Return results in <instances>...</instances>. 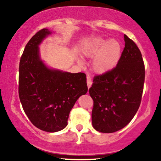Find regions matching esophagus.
<instances>
[{
	"label": "esophagus",
	"mask_w": 161,
	"mask_h": 161,
	"mask_svg": "<svg viewBox=\"0 0 161 161\" xmlns=\"http://www.w3.org/2000/svg\"><path fill=\"white\" fill-rule=\"evenodd\" d=\"M86 83H87L88 88H90V87L92 86V79H91V78H90L89 76H87Z\"/></svg>",
	"instance_id": "34e87169"
}]
</instances>
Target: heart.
I'll return each instance as SVG.
<instances>
[{
    "instance_id": "1",
    "label": "heart",
    "mask_w": 161,
    "mask_h": 161,
    "mask_svg": "<svg viewBox=\"0 0 161 161\" xmlns=\"http://www.w3.org/2000/svg\"><path fill=\"white\" fill-rule=\"evenodd\" d=\"M83 53L87 57L95 56L92 67L95 72L104 73L118 63L122 55V45L116 39L106 41L102 37H94L88 42Z\"/></svg>"
}]
</instances>
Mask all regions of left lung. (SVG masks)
<instances>
[{
    "label": "left lung",
    "mask_w": 161,
    "mask_h": 161,
    "mask_svg": "<svg viewBox=\"0 0 161 161\" xmlns=\"http://www.w3.org/2000/svg\"><path fill=\"white\" fill-rule=\"evenodd\" d=\"M125 45L117 65L95 75L89 94L94 101L93 127L101 133L119 130L130 121L140 106L145 79L142 53L125 34Z\"/></svg>",
    "instance_id": "left-lung-1"
}]
</instances>
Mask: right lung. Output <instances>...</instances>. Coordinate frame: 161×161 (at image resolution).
Instances as JSON below:
<instances>
[{
    "label": "right lung",
    "mask_w": 161,
    "mask_h": 161,
    "mask_svg": "<svg viewBox=\"0 0 161 161\" xmlns=\"http://www.w3.org/2000/svg\"><path fill=\"white\" fill-rule=\"evenodd\" d=\"M39 31L25 45L19 66V97L25 113L37 128L53 133L67 125L69 112L77 100L86 94L83 72L70 73L46 67L38 45L47 35Z\"/></svg>",
    "instance_id": "obj_1"
}]
</instances>
